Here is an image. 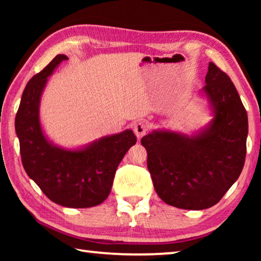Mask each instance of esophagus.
Listing matches in <instances>:
<instances>
[{
    "instance_id": "esophagus-1",
    "label": "esophagus",
    "mask_w": 261,
    "mask_h": 261,
    "mask_svg": "<svg viewBox=\"0 0 261 261\" xmlns=\"http://www.w3.org/2000/svg\"><path fill=\"white\" fill-rule=\"evenodd\" d=\"M134 131H135V135L137 136V138L140 139L141 137L146 135V132L148 131V124L145 121L137 122L134 125Z\"/></svg>"
}]
</instances>
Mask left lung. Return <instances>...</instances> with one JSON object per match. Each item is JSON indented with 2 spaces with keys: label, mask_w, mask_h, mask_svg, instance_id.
I'll return each mask as SVG.
<instances>
[{
  "label": "left lung",
  "mask_w": 261,
  "mask_h": 261,
  "mask_svg": "<svg viewBox=\"0 0 261 261\" xmlns=\"http://www.w3.org/2000/svg\"><path fill=\"white\" fill-rule=\"evenodd\" d=\"M205 83L201 91L213 113L208 125L191 136L154 130L141 138L158 196L183 210L218 204L245 162L249 124L235 85L213 62Z\"/></svg>",
  "instance_id": "obj_1"
}]
</instances>
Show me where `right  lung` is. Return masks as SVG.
<instances>
[{
  "label": "right lung",
  "instance_id": "obj_1",
  "mask_svg": "<svg viewBox=\"0 0 261 261\" xmlns=\"http://www.w3.org/2000/svg\"><path fill=\"white\" fill-rule=\"evenodd\" d=\"M64 60H68L65 55H57L30 79L21 95L15 127L21 163L29 177L55 204L87 208L107 199L117 167L137 138L132 130H125L78 149L62 148L48 140L39 117L41 94L48 77Z\"/></svg>",
  "mask_w": 261,
  "mask_h": 261
}]
</instances>
